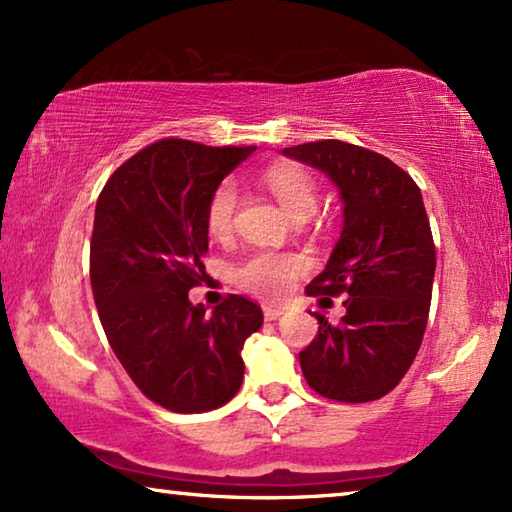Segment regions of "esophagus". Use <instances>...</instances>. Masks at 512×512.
Instances as JSON below:
<instances>
[{
	"label": "esophagus",
	"mask_w": 512,
	"mask_h": 512,
	"mask_svg": "<svg viewBox=\"0 0 512 512\" xmlns=\"http://www.w3.org/2000/svg\"><path fill=\"white\" fill-rule=\"evenodd\" d=\"M284 314V310H279V307H263V317L265 321H275Z\"/></svg>",
	"instance_id": "34e87169"
}]
</instances>
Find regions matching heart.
Here are the masks:
<instances>
[{
    "mask_svg": "<svg viewBox=\"0 0 512 512\" xmlns=\"http://www.w3.org/2000/svg\"><path fill=\"white\" fill-rule=\"evenodd\" d=\"M263 186L268 188L277 205L289 214L310 216L317 207V186L314 179L303 167L277 163L261 174ZM235 207H237V186L233 181H223L216 186L212 198L207 202V233L216 240H226L235 226ZM305 270V261L298 254H275V251H258L244 258L240 265L233 268V282L240 289L256 293L261 298H279L289 291L300 272Z\"/></svg>",
    "mask_w": 512,
    "mask_h": 512,
    "instance_id": "1",
    "label": "heart"
}]
</instances>
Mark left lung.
Segmentation results:
<instances>
[{"mask_svg": "<svg viewBox=\"0 0 512 512\" xmlns=\"http://www.w3.org/2000/svg\"><path fill=\"white\" fill-rule=\"evenodd\" d=\"M282 153L324 172L342 200V233L307 293H347V312L340 324L314 312L319 333L300 368L321 396L375 401L408 373L429 319L436 247L422 191L389 158L338 139Z\"/></svg>", "mask_w": 512, "mask_h": 512, "instance_id": "8db88e82", "label": "left lung"}]
</instances>
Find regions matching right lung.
<instances>
[{"label": "right lung", "instance_id": "add662e5", "mask_svg": "<svg viewBox=\"0 0 512 512\" xmlns=\"http://www.w3.org/2000/svg\"><path fill=\"white\" fill-rule=\"evenodd\" d=\"M254 146L160 139L111 174L95 207L90 284L116 359L172 412L221 408L240 389L242 347L261 307L228 296L212 314L188 300L205 277L207 202Z\"/></svg>", "mask_w": 512, "mask_h": 512}]
</instances>
